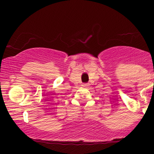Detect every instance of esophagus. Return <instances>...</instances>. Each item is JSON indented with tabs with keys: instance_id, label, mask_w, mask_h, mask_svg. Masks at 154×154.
<instances>
[{
	"instance_id": "obj_1",
	"label": "esophagus",
	"mask_w": 154,
	"mask_h": 154,
	"mask_svg": "<svg viewBox=\"0 0 154 154\" xmlns=\"http://www.w3.org/2000/svg\"><path fill=\"white\" fill-rule=\"evenodd\" d=\"M82 86H84V87H87V86H88V83H84V84L82 85Z\"/></svg>"
}]
</instances>
